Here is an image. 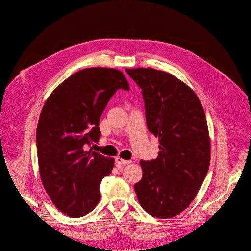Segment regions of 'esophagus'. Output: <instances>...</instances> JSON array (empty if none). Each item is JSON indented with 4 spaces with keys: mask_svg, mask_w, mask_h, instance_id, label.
<instances>
[{
    "mask_svg": "<svg viewBox=\"0 0 251 251\" xmlns=\"http://www.w3.org/2000/svg\"><path fill=\"white\" fill-rule=\"evenodd\" d=\"M115 163H116L117 167H119V169H120V168H122L123 166L130 164V163H131V161L123 160V159H121V158H119V157H118V158H116V160H115Z\"/></svg>",
    "mask_w": 251,
    "mask_h": 251,
    "instance_id": "esophagus-1",
    "label": "esophagus"
}]
</instances>
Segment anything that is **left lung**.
Here are the masks:
<instances>
[{
	"instance_id": "1",
	"label": "left lung",
	"mask_w": 251,
	"mask_h": 251,
	"mask_svg": "<svg viewBox=\"0 0 251 251\" xmlns=\"http://www.w3.org/2000/svg\"><path fill=\"white\" fill-rule=\"evenodd\" d=\"M126 71L142 89L148 130L160 142L157 159L140 161L143 176L134 189L151 216L174 218L196 198L208 171L210 139L202 105L190 86L166 71Z\"/></svg>"
}]
</instances>
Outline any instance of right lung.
<instances>
[{"instance_id": "obj_1", "label": "right lung", "mask_w": 251, "mask_h": 251, "mask_svg": "<svg viewBox=\"0 0 251 251\" xmlns=\"http://www.w3.org/2000/svg\"><path fill=\"white\" fill-rule=\"evenodd\" d=\"M129 90L122 71L90 67L60 83L47 99L37 128L42 183L53 204L70 218L86 216L100 200L102 178L114 159L85 145L98 142L99 121L117 89Z\"/></svg>"}]
</instances>
